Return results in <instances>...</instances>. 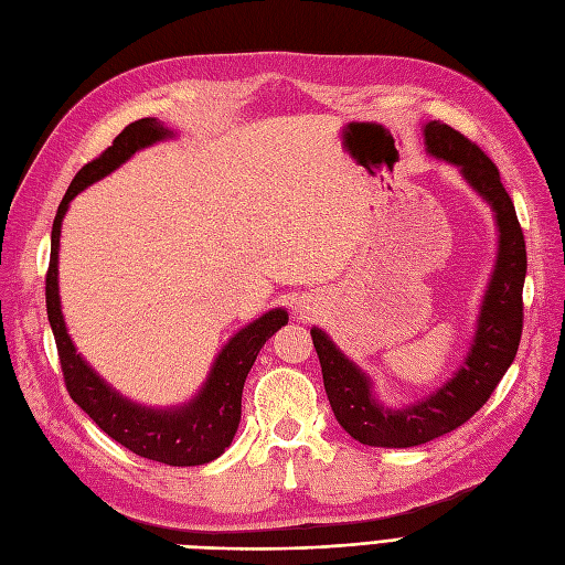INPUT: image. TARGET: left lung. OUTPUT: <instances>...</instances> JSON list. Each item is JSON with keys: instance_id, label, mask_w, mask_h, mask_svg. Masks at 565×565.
<instances>
[{"instance_id": "1", "label": "left lung", "mask_w": 565, "mask_h": 565, "mask_svg": "<svg viewBox=\"0 0 565 565\" xmlns=\"http://www.w3.org/2000/svg\"><path fill=\"white\" fill-rule=\"evenodd\" d=\"M426 150L461 169L498 216L500 254L478 318L476 339L467 363L434 396L401 409H388L372 398L370 382L330 337L313 328V347L322 382L337 422L355 440L374 448H413L455 431L481 409L509 365L514 363L523 332V280L527 268L519 216L500 181V169L450 125L434 119L424 127Z\"/></svg>"}]
</instances>
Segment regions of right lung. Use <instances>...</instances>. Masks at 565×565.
I'll list each match as a JSON object with an SVG mask.
<instances>
[{
	"label": "right lung",
	"mask_w": 565,
	"mask_h": 565,
	"mask_svg": "<svg viewBox=\"0 0 565 565\" xmlns=\"http://www.w3.org/2000/svg\"><path fill=\"white\" fill-rule=\"evenodd\" d=\"M172 131L150 117L136 119L115 136L98 158L84 164L58 204V212L51 228V256L44 280L46 316L51 332L56 339L58 361L63 370L65 388L71 398L87 413L98 429H104L119 446L152 461L169 467L207 465L224 452L237 431L243 413V386L262 347L287 324V313L273 309L259 320H254L243 332H237L226 349L218 353L212 374L193 403L179 409H150L134 405L115 393L98 374L82 361L71 337L65 332L58 301V237L61 221L71 202L82 188L110 174L115 167L129 160L136 150L156 143Z\"/></svg>",
	"instance_id": "right-lung-1"
}]
</instances>
